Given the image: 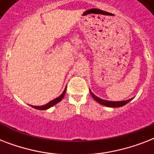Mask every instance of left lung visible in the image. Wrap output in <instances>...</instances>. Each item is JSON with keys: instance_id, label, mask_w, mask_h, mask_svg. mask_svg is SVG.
<instances>
[{"instance_id": "obj_1", "label": "left lung", "mask_w": 154, "mask_h": 154, "mask_svg": "<svg viewBox=\"0 0 154 154\" xmlns=\"http://www.w3.org/2000/svg\"><path fill=\"white\" fill-rule=\"evenodd\" d=\"M90 91V94H91L92 97H94V99L97 102H98L99 104L101 105H105V106H107V107H111V108H115V107H122L123 105H126L127 103H129V101H131L132 99H129V100H126V101H106V100H103L101 98H99L98 97H97L96 95H94L92 91L89 89Z\"/></svg>"}]
</instances>
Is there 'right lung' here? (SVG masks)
<instances>
[{
	"instance_id": "obj_1",
	"label": "right lung",
	"mask_w": 154,
	"mask_h": 154,
	"mask_svg": "<svg viewBox=\"0 0 154 154\" xmlns=\"http://www.w3.org/2000/svg\"><path fill=\"white\" fill-rule=\"evenodd\" d=\"M65 93H66V88L65 89V90L63 91V93L61 94H60V96L58 97H57V98H55L54 100H53V101H49V103H47L46 105H42V106H33V105H31L32 108H34V109H40V110H45V109H49L50 107H52V106H53V105H55L57 103L60 102L61 100L63 99V97H65Z\"/></svg>"
}]
</instances>
